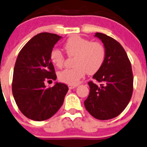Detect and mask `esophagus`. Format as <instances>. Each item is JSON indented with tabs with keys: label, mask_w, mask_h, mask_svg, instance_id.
<instances>
[{
	"label": "esophagus",
	"mask_w": 147,
	"mask_h": 147,
	"mask_svg": "<svg viewBox=\"0 0 147 147\" xmlns=\"http://www.w3.org/2000/svg\"><path fill=\"white\" fill-rule=\"evenodd\" d=\"M76 86H78V85H72V84H68V88H69L70 89H74V88H76Z\"/></svg>",
	"instance_id": "34e87169"
}]
</instances>
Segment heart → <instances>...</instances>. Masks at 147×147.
<instances>
[{
	"instance_id": "obj_1",
	"label": "heart",
	"mask_w": 147,
	"mask_h": 147,
	"mask_svg": "<svg viewBox=\"0 0 147 147\" xmlns=\"http://www.w3.org/2000/svg\"><path fill=\"white\" fill-rule=\"evenodd\" d=\"M64 50L70 57L75 56L72 68L60 71L58 77L61 82L75 85L88 74H94L103 65L106 57L105 46L98 42H92L80 36H72L63 45ZM50 61L57 68H62L65 57L58 49H54L50 53Z\"/></svg>"
}]
</instances>
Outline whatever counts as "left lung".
<instances>
[{
  "instance_id": "left-lung-1",
  "label": "left lung",
  "mask_w": 147,
  "mask_h": 147,
  "mask_svg": "<svg viewBox=\"0 0 147 147\" xmlns=\"http://www.w3.org/2000/svg\"><path fill=\"white\" fill-rule=\"evenodd\" d=\"M106 50L103 65L93 76L101 83H88L89 94L84 101L86 110L94 118L109 120L119 115L127 107L133 93L132 68L123 47L112 37L97 32Z\"/></svg>"
}]
</instances>
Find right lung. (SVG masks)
<instances>
[{"instance_id": "add662e5", "label": "right lung", "mask_w": 147, "mask_h": 147, "mask_svg": "<svg viewBox=\"0 0 147 147\" xmlns=\"http://www.w3.org/2000/svg\"><path fill=\"white\" fill-rule=\"evenodd\" d=\"M61 36L48 32L37 34L19 52L13 69L12 92L20 111L36 121L49 119L58 112L68 92L67 85L55 82L47 88L45 82L55 80L50 53Z\"/></svg>"}]
</instances>
